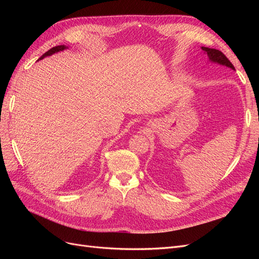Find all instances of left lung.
<instances>
[{
  "mask_svg": "<svg viewBox=\"0 0 259 259\" xmlns=\"http://www.w3.org/2000/svg\"><path fill=\"white\" fill-rule=\"evenodd\" d=\"M201 49L207 54L208 59H209L210 61L217 62V64H219V65H223V66H226V67H228V68H231L232 70H236V69H234L233 65L230 62V60H229L228 58H227V57L225 56V54L222 53L221 51L215 50V49L204 48V46H202Z\"/></svg>",
  "mask_w": 259,
  "mask_h": 259,
  "instance_id": "obj_1",
  "label": "left lung"
}]
</instances>
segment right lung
Here are the masks:
<instances>
[{
  "instance_id": "add662e5",
  "label": "right lung",
  "mask_w": 259,
  "mask_h": 259,
  "mask_svg": "<svg viewBox=\"0 0 259 259\" xmlns=\"http://www.w3.org/2000/svg\"><path fill=\"white\" fill-rule=\"evenodd\" d=\"M66 49H68L67 46H65V45H58V46H55V48H53V49H51L50 51H48L46 52L45 54H43L42 56L38 58V59H43L44 57H46V56H51V55H53V54H55V53H58V52H61V51H64V50H66Z\"/></svg>"
}]
</instances>
